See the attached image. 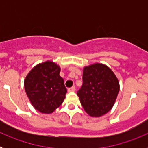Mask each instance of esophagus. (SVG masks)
<instances>
[{
    "instance_id": "1",
    "label": "esophagus",
    "mask_w": 148,
    "mask_h": 148,
    "mask_svg": "<svg viewBox=\"0 0 148 148\" xmlns=\"http://www.w3.org/2000/svg\"><path fill=\"white\" fill-rule=\"evenodd\" d=\"M68 92H75V86H73L72 87H70V88H68Z\"/></svg>"
}]
</instances>
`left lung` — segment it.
Listing matches in <instances>:
<instances>
[{"label":"left lung","instance_id":"left-lung-1","mask_svg":"<svg viewBox=\"0 0 148 148\" xmlns=\"http://www.w3.org/2000/svg\"><path fill=\"white\" fill-rule=\"evenodd\" d=\"M119 89L113 70L104 64L95 63L83 68V84L77 95L89 116L101 117L113 108Z\"/></svg>","mask_w":148,"mask_h":148}]
</instances>
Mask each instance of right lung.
<instances>
[{
  "label": "right lung",
  "mask_w": 148,
  "mask_h": 148,
  "mask_svg": "<svg viewBox=\"0 0 148 148\" xmlns=\"http://www.w3.org/2000/svg\"><path fill=\"white\" fill-rule=\"evenodd\" d=\"M61 67L53 61L35 65L24 79V89L36 110L51 114L63 103L66 93Z\"/></svg>",
  "instance_id": "add662e5"
}]
</instances>
